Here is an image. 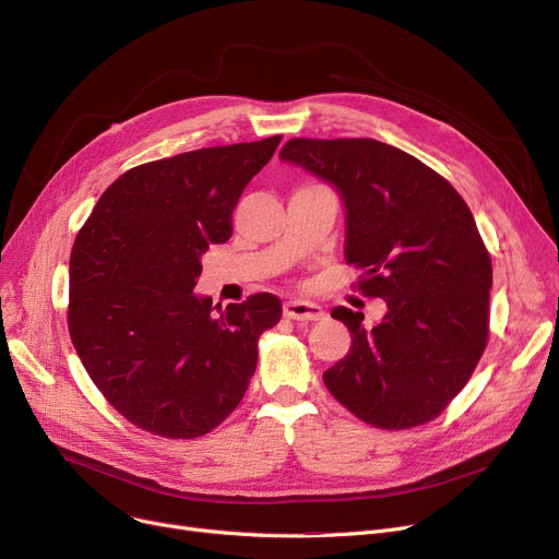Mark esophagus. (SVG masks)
I'll use <instances>...</instances> for the list:
<instances>
[{"label":"esophagus","mask_w":559,"mask_h":559,"mask_svg":"<svg viewBox=\"0 0 559 559\" xmlns=\"http://www.w3.org/2000/svg\"><path fill=\"white\" fill-rule=\"evenodd\" d=\"M283 314L287 319H297V321H319L324 319L326 312L321 306L310 304V301H301V299H292L283 306Z\"/></svg>","instance_id":"obj_1"}]
</instances>
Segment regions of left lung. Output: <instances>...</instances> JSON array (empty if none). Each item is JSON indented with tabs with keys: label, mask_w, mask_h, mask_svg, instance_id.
Segmentation results:
<instances>
[{
	"label": "left lung",
	"mask_w": 559,
	"mask_h": 559,
	"mask_svg": "<svg viewBox=\"0 0 559 559\" xmlns=\"http://www.w3.org/2000/svg\"><path fill=\"white\" fill-rule=\"evenodd\" d=\"M281 158L331 181L346 209V264L362 297L388 301L331 314L350 331L329 392L360 421L405 430L432 421L468 383L489 337L491 258L460 192L419 158L371 138H292Z\"/></svg>",
	"instance_id": "8db88e82"
}]
</instances>
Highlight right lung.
Returning a JSON list of instances; mask_svg holds the SVG:
<instances>
[{"instance_id":"right-lung-1","label":"right lung","mask_w":559,"mask_h":559,"mask_svg":"<svg viewBox=\"0 0 559 559\" xmlns=\"http://www.w3.org/2000/svg\"><path fill=\"white\" fill-rule=\"evenodd\" d=\"M281 135L152 160L99 197L70 253L68 329L104 399L133 426L194 439L240 405L281 301L215 312L194 295L201 255L230 238L242 190Z\"/></svg>"}]
</instances>
